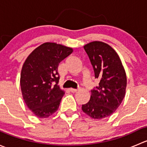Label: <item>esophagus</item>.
Masks as SVG:
<instances>
[{
  "label": "esophagus",
  "instance_id": "obj_1",
  "mask_svg": "<svg viewBox=\"0 0 147 147\" xmlns=\"http://www.w3.org/2000/svg\"><path fill=\"white\" fill-rule=\"evenodd\" d=\"M69 90H70V92H76L77 91H78V89H74V88H70L69 89Z\"/></svg>",
  "mask_w": 147,
  "mask_h": 147
}]
</instances>
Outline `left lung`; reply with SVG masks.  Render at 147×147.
<instances>
[{
	"label": "left lung",
	"mask_w": 147,
	"mask_h": 147,
	"mask_svg": "<svg viewBox=\"0 0 147 147\" xmlns=\"http://www.w3.org/2000/svg\"><path fill=\"white\" fill-rule=\"evenodd\" d=\"M93 67L97 87L91 90L90 101L82 109L90 117L101 119L112 115L125 96L127 76L119 55L111 46L94 41L84 46Z\"/></svg>",
	"instance_id": "left-lung-1"
}]
</instances>
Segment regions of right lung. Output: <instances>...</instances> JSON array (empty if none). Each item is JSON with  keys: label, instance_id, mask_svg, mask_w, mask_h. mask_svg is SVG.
Masks as SVG:
<instances>
[{"label": "right lung", "instance_id": "obj_1", "mask_svg": "<svg viewBox=\"0 0 147 147\" xmlns=\"http://www.w3.org/2000/svg\"><path fill=\"white\" fill-rule=\"evenodd\" d=\"M72 51L60 44L45 42L25 61L20 74L22 94L28 107L38 117H48L58 109L65 92L58 86L57 68Z\"/></svg>", "mask_w": 147, "mask_h": 147}]
</instances>
